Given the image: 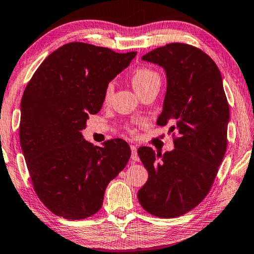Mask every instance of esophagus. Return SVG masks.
Instances as JSON below:
<instances>
[{"instance_id": "34e87169", "label": "esophagus", "mask_w": 254, "mask_h": 254, "mask_svg": "<svg viewBox=\"0 0 254 254\" xmlns=\"http://www.w3.org/2000/svg\"><path fill=\"white\" fill-rule=\"evenodd\" d=\"M130 148H131V152H132V154H131L132 160H133V161H139V160H140V158H139V156H137L136 145H134V144H131V145H130Z\"/></svg>"}]
</instances>
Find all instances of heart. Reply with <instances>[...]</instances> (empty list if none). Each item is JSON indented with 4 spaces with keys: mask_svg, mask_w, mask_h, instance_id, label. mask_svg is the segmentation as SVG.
<instances>
[{
    "mask_svg": "<svg viewBox=\"0 0 254 254\" xmlns=\"http://www.w3.org/2000/svg\"><path fill=\"white\" fill-rule=\"evenodd\" d=\"M131 81L133 87H134L137 94L142 93L143 91L148 88L154 87V86H158L160 87V83H161V78L160 75L158 74V71H156L152 68L150 67H145V66H141L135 68L132 72L131 76ZM114 92V86L112 83L106 86L105 92H104V102L107 103L110 102L112 95H113ZM131 133H136V130L134 127H128Z\"/></svg>",
    "mask_w": 254,
    "mask_h": 254,
    "instance_id": "obj_1",
    "label": "heart"
}]
</instances>
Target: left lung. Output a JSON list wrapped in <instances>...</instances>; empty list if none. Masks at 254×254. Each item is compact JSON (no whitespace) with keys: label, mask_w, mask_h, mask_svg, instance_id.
Segmentation results:
<instances>
[{"label":"left lung","mask_w":254,"mask_h":254,"mask_svg":"<svg viewBox=\"0 0 254 254\" xmlns=\"http://www.w3.org/2000/svg\"><path fill=\"white\" fill-rule=\"evenodd\" d=\"M165 68L167 93L158 126L175 124V149H137L149 173L137 192L153 216L174 218L195 208L212 188L227 148L230 109L220 69L197 47L171 42L142 56Z\"/></svg>","instance_id":"obj_1"}]
</instances>
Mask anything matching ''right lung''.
<instances>
[{"label":"right lung","instance_id":"1","mask_svg":"<svg viewBox=\"0 0 254 254\" xmlns=\"http://www.w3.org/2000/svg\"><path fill=\"white\" fill-rule=\"evenodd\" d=\"M135 55L69 42L41 63L24 89L21 148L34 191L57 216L84 220L97 213L107 185L131 157L124 140L94 147L80 131L88 115L100 112L106 86Z\"/></svg>","mask_w":254,"mask_h":254}]
</instances>
